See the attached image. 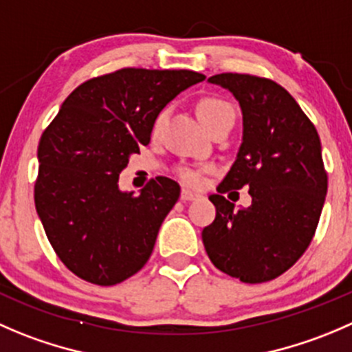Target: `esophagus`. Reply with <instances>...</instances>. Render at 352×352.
Listing matches in <instances>:
<instances>
[{
  "instance_id": "34e87169",
  "label": "esophagus",
  "mask_w": 352,
  "mask_h": 352,
  "mask_svg": "<svg viewBox=\"0 0 352 352\" xmlns=\"http://www.w3.org/2000/svg\"><path fill=\"white\" fill-rule=\"evenodd\" d=\"M201 194L199 192H194V190L190 189H182V192H180V199L182 201H194V199H199Z\"/></svg>"
}]
</instances>
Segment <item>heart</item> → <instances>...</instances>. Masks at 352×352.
<instances>
[{
    "label": "heart",
    "mask_w": 352,
    "mask_h": 352,
    "mask_svg": "<svg viewBox=\"0 0 352 352\" xmlns=\"http://www.w3.org/2000/svg\"><path fill=\"white\" fill-rule=\"evenodd\" d=\"M197 115H199L204 127L210 129L214 122L227 117V115H235V111L227 101L220 100V98H204V100H201V103L197 104ZM165 117H166V111H162V113L156 117V122H155L156 131H158L160 125L163 124ZM206 172H208L206 166H203V168H189V166H186V168L179 170V175L180 179H182L186 184H189V186H201V184L204 182V173Z\"/></svg>",
    "instance_id": "1"
}]
</instances>
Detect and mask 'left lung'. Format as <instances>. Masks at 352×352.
I'll return each instance as SVG.
<instances>
[{"mask_svg":"<svg viewBox=\"0 0 352 352\" xmlns=\"http://www.w3.org/2000/svg\"><path fill=\"white\" fill-rule=\"evenodd\" d=\"M211 84L230 91L242 111L237 158L210 201L213 223L203 244L218 270L245 284L277 278L308 249L327 196L322 142L294 98L270 78L218 74ZM250 187L249 208L235 210L221 194Z\"/></svg>","mask_w":352,"mask_h":352,"instance_id":"1","label":"left lung"}]
</instances>
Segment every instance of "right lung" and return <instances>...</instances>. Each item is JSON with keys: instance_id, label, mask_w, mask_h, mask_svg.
I'll return each mask as SVG.
<instances>
[{"instance_id": "add662e5", "label": "right lung", "mask_w": 352, "mask_h": 352, "mask_svg": "<svg viewBox=\"0 0 352 352\" xmlns=\"http://www.w3.org/2000/svg\"><path fill=\"white\" fill-rule=\"evenodd\" d=\"M204 78L122 68L78 85L43 132L36 210L58 258L82 280L120 284L149 259L180 187L156 177L139 194L122 192L118 175L149 142L160 111Z\"/></svg>"}]
</instances>
